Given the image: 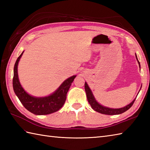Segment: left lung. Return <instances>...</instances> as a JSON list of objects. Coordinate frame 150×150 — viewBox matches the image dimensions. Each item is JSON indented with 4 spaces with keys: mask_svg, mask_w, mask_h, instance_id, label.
Returning a JSON list of instances; mask_svg holds the SVG:
<instances>
[{
    "mask_svg": "<svg viewBox=\"0 0 150 150\" xmlns=\"http://www.w3.org/2000/svg\"><path fill=\"white\" fill-rule=\"evenodd\" d=\"M135 57H136L137 60V61H138L140 68H141V66H140V62L137 59V55H135ZM141 87H142V86H141ZM84 88H85L86 93L88 101V103H90L91 108H93V110H94L95 111H97V112L100 113L102 114L109 115H119V114L122 113L124 112H125V111H126L128 110H129V108L132 106V105L133 104V103H134V102L136 99V98H135V99L133 100L131 103L129 104L128 105H127V106H124V108L114 109V108L105 107V106H103V105H101L98 103V102L95 100L94 95L93 93H92L91 89L90 88V87L88 86V85L86 82H85ZM140 90H141V89H140Z\"/></svg>",
    "mask_w": 150,
    "mask_h": 150,
    "instance_id": "1",
    "label": "left lung"
}]
</instances>
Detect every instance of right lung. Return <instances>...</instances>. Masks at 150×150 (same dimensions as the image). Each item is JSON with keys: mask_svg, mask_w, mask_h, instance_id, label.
<instances>
[{"mask_svg": "<svg viewBox=\"0 0 150 150\" xmlns=\"http://www.w3.org/2000/svg\"><path fill=\"white\" fill-rule=\"evenodd\" d=\"M23 53L24 52L18 57L14 66L13 87L15 93L24 108L35 115H42L56 112L64 104L67 93L76 75L67 79L54 93L48 96L42 97L31 96L22 87L18 79L17 68L18 62Z\"/></svg>", "mask_w": 150, "mask_h": 150, "instance_id": "obj_1", "label": "right lung"}]
</instances>
